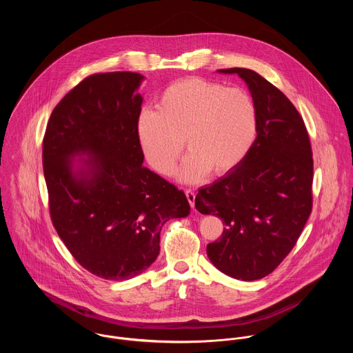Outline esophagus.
I'll return each mask as SVG.
<instances>
[{
  "instance_id": "obj_1",
  "label": "esophagus",
  "mask_w": 353,
  "mask_h": 353,
  "mask_svg": "<svg viewBox=\"0 0 353 353\" xmlns=\"http://www.w3.org/2000/svg\"><path fill=\"white\" fill-rule=\"evenodd\" d=\"M185 194H186V199H188V201L190 203V206L192 208H194V201H196V193L192 190V189H186L185 190Z\"/></svg>"
}]
</instances>
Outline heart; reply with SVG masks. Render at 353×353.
<instances>
[{"label":"heart","mask_w":353,"mask_h":353,"mask_svg":"<svg viewBox=\"0 0 353 353\" xmlns=\"http://www.w3.org/2000/svg\"><path fill=\"white\" fill-rule=\"evenodd\" d=\"M157 110H144L137 137L148 163L171 175L183 150L189 156L181 178L197 182L209 171L224 175L236 168L252 150L258 126L252 97L242 88L201 77L170 84L159 97Z\"/></svg>","instance_id":"1"}]
</instances>
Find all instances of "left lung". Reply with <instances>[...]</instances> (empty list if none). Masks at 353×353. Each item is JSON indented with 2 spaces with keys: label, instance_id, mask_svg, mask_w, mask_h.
Here are the masks:
<instances>
[{
  "label": "left lung",
  "instance_id": "obj_1",
  "mask_svg": "<svg viewBox=\"0 0 353 353\" xmlns=\"http://www.w3.org/2000/svg\"><path fill=\"white\" fill-rule=\"evenodd\" d=\"M236 73L256 108V139L245 160L199 190L196 208L223 220L221 236L206 246L212 263L238 280L272 273L296 245L312 209L314 161L299 111L272 83L245 68Z\"/></svg>",
  "mask_w": 353,
  "mask_h": 353
}]
</instances>
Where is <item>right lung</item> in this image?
Wrapping results in <instances>:
<instances>
[{"label":"right lung","instance_id":"right-lung-1","mask_svg":"<svg viewBox=\"0 0 353 353\" xmlns=\"http://www.w3.org/2000/svg\"><path fill=\"white\" fill-rule=\"evenodd\" d=\"M144 77L133 72L85 77L51 112L43 172L52 225L90 273L128 280L150 268L170 219L190 213L186 196L143 165L137 137ZM88 154L72 171L71 157Z\"/></svg>","mask_w":353,"mask_h":353}]
</instances>
